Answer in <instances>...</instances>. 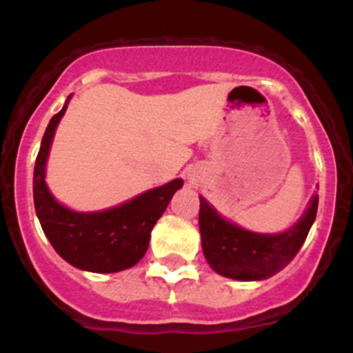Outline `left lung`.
Wrapping results in <instances>:
<instances>
[{
	"mask_svg": "<svg viewBox=\"0 0 353 353\" xmlns=\"http://www.w3.org/2000/svg\"><path fill=\"white\" fill-rule=\"evenodd\" d=\"M318 196L311 198L301 219L283 233H252L223 219L199 196V232L208 265L239 281H260L283 270L295 258L316 217Z\"/></svg>",
	"mask_w": 353,
	"mask_h": 353,
	"instance_id": "1",
	"label": "left lung"
}]
</instances>
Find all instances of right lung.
I'll use <instances>...</instances> for the list:
<instances>
[{
    "label": "right lung",
    "instance_id": "obj_1",
    "mask_svg": "<svg viewBox=\"0 0 353 353\" xmlns=\"http://www.w3.org/2000/svg\"><path fill=\"white\" fill-rule=\"evenodd\" d=\"M67 102L51 118L42 138L33 171V201L42 230L54 251L76 269L97 274L120 272L134 267L150 244L154 230L182 179L136 196L127 203L101 212H74L54 199L46 183V162L56 127L67 111Z\"/></svg>",
    "mask_w": 353,
    "mask_h": 353
}]
</instances>
